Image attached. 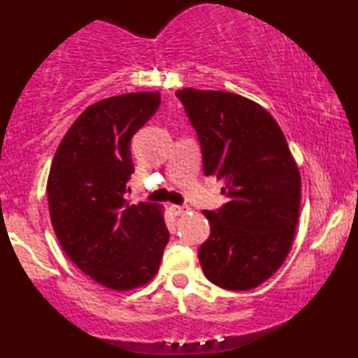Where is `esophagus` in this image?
Wrapping results in <instances>:
<instances>
[{"instance_id": "1", "label": "esophagus", "mask_w": 358, "mask_h": 358, "mask_svg": "<svg viewBox=\"0 0 358 358\" xmlns=\"http://www.w3.org/2000/svg\"><path fill=\"white\" fill-rule=\"evenodd\" d=\"M170 208L175 215H183V213H187L188 210H190V207H188V205H171Z\"/></svg>"}]
</instances>
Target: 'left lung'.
Wrapping results in <instances>:
<instances>
[{
	"label": "left lung",
	"mask_w": 358,
	"mask_h": 358,
	"mask_svg": "<svg viewBox=\"0 0 358 358\" xmlns=\"http://www.w3.org/2000/svg\"><path fill=\"white\" fill-rule=\"evenodd\" d=\"M202 148L203 173L229 199L205 210L210 236L199 259L208 281L248 291L281 268L294 239L301 176L274 117L224 90H176Z\"/></svg>",
	"instance_id": "obj_1"
}]
</instances>
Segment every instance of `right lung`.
I'll return each mask as SVG.
<instances>
[{"instance_id":"1","label":"right lung","mask_w":358,"mask_h":358,"mask_svg":"<svg viewBox=\"0 0 358 358\" xmlns=\"http://www.w3.org/2000/svg\"><path fill=\"white\" fill-rule=\"evenodd\" d=\"M159 92H136L89 106L53 156L47 182L53 231L73 264L116 291L155 278L170 239L153 203L131 205V138L150 121Z\"/></svg>"}]
</instances>
